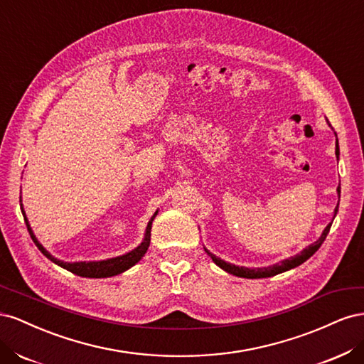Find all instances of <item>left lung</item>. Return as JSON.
Masks as SVG:
<instances>
[{
  "label": "left lung",
  "instance_id": "left-lung-1",
  "mask_svg": "<svg viewBox=\"0 0 364 364\" xmlns=\"http://www.w3.org/2000/svg\"><path fill=\"white\" fill-rule=\"evenodd\" d=\"M336 155H338V142H337ZM337 191H338V194H340V188H337ZM337 211H338V205H337V208H336V214H337ZM331 225H333V222L325 228L322 237L318 238V240L316 241V243H313V245L308 246L306 249H304V250L299 253V255L291 257V258H289V259H284L282 262L274 264V266H270V267H262V269L238 267V266H234V264H229V262H226V261H223V259L217 258L215 255H213L211 252L206 250V253H208L209 257H211V259L217 264L218 267H222L225 272H228V273H230V274H235V277H240V278H250V279H253V278H269V277H274V274H278V273H282V272H287V270H290V269H294V267H297V266H301L302 262H305L308 258H310V257L313 255L314 252H317L318 247L322 246V243H323L326 235H328V232H329V229H331Z\"/></svg>",
  "mask_w": 364,
  "mask_h": 364
}]
</instances>
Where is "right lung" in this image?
Instances as JSON below:
<instances>
[{"mask_svg":"<svg viewBox=\"0 0 364 364\" xmlns=\"http://www.w3.org/2000/svg\"><path fill=\"white\" fill-rule=\"evenodd\" d=\"M21 211H23V215H24V220H26V225H27V229L30 232V237L31 240L35 241V245L38 246V249L46 255L48 259H51L54 264H58V266L63 267L70 270L71 273L77 274V277H83V278H109V277H115V274H119L126 272L127 269H130L132 266H135V264L144 257V253L147 252L149 246H150V230H151V222L153 218L156 217L158 213H155V215H153L150 218V222L147 225V230H146V238L142 243L134 249L132 252L126 253V255L123 257H117V258H111V259H106V261H92V262H63V261H59L54 257H51L50 253L42 247V245L39 243V241L36 240V237L33 235L31 229H30V225L27 222L26 218V213L23 206H21Z\"/></svg>","mask_w":364,"mask_h":364,"instance_id":"obj_1","label":"right lung"}]
</instances>
